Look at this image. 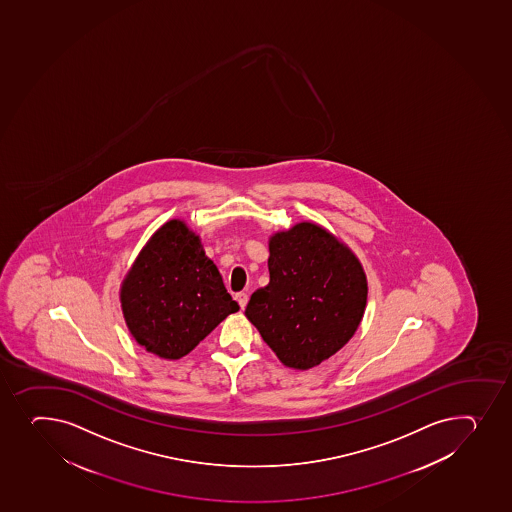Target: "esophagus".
<instances>
[{
	"label": "esophagus",
	"mask_w": 512,
	"mask_h": 512,
	"mask_svg": "<svg viewBox=\"0 0 512 512\" xmlns=\"http://www.w3.org/2000/svg\"><path fill=\"white\" fill-rule=\"evenodd\" d=\"M235 299H237V302L238 304H240V307H242V309H245V306H247L248 302L247 292H238V294H235Z\"/></svg>",
	"instance_id": "esophagus-1"
}]
</instances>
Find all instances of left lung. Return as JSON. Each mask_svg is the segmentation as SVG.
I'll list each match as a JSON object with an SVG mask.
<instances>
[{
  "mask_svg": "<svg viewBox=\"0 0 512 512\" xmlns=\"http://www.w3.org/2000/svg\"><path fill=\"white\" fill-rule=\"evenodd\" d=\"M269 250L270 282L253 292L245 316L287 368H314L358 329L366 274L358 257L316 223L274 233Z\"/></svg>",
  "mask_w": 512,
  "mask_h": 512,
  "instance_id": "obj_1",
  "label": "left lung"
}]
</instances>
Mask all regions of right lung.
<instances>
[{"instance_id":"add662e5","label":"right lung","mask_w":512,"mask_h":512,"mask_svg":"<svg viewBox=\"0 0 512 512\" xmlns=\"http://www.w3.org/2000/svg\"><path fill=\"white\" fill-rule=\"evenodd\" d=\"M132 338L149 353L180 359L240 309L201 240L181 220L149 238L121 287Z\"/></svg>"}]
</instances>
